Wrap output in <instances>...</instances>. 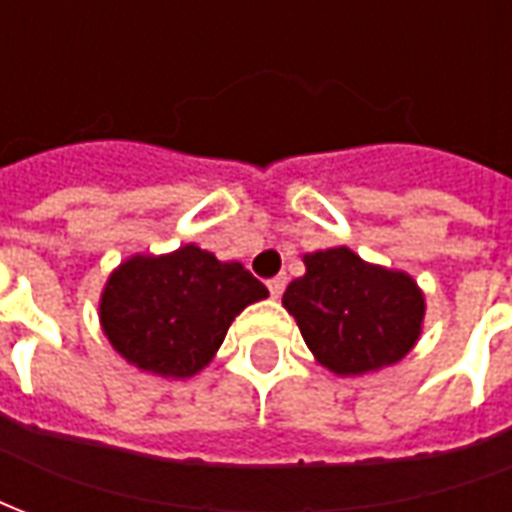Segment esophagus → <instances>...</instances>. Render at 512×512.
<instances>
[{
	"instance_id": "34e87169",
	"label": "esophagus",
	"mask_w": 512,
	"mask_h": 512,
	"mask_svg": "<svg viewBox=\"0 0 512 512\" xmlns=\"http://www.w3.org/2000/svg\"><path fill=\"white\" fill-rule=\"evenodd\" d=\"M267 289H270L272 297H281L283 289H286V275H275V278H270V281H267Z\"/></svg>"
}]
</instances>
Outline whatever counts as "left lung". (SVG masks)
<instances>
[{
	"label": "left lung",
	"instance_id": "obj_1",
	"mask_svg": "<svg viewBox=\"0 0 512 512\" xmlns=\"http://www.w3.org/2000/svg\"><path fill=\"white\" fill-rule=\"evenodd\" d=\"M316 360L360 376L404 357L420 335L425 302L406 272L384 270L349 248L305 256V275L283 292Z\"/></svg>",
	"mask_w": 512,
	"mask_h": 512
}]
</instances>
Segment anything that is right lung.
<instances>
[{
	"mask_svg": "<svg viewBox=\"0 0 512 512\" xmlns=\"http://www.w3.org/2000/svg\"><path fill=\"white\" fill-rule=\"evenodd\" d=\"M267 297L242 264L196 245L169 256H133L108 278L100 322L128 363L160 376H193L210 363L234 316Z\"/></svg>",
	"mask_w": 512,
	"mask_h": 512,
	"instance_id": "add662e5",
	"label": "right lung"
}]
</instances>
